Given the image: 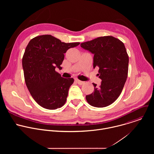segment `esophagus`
I'll return each instance as SVG.
<instances>
[{
	"instance_id": "esophagus-1",
	"label": "esophagus",
	"mask_w": 154,
	"mask_h": 154,
	"mask_svg": "<svg viewBox=\"0 0 154 154\" xmlns=\"http://www.w3.org/2000/svg\"><path fill=\"white\" fill-rule=\"evenodd\" d=\"M75 80L76 81V82H77L79 85H83V84H84V83H85V82H84L81 81V80H79L78 79H75Z\"/></svg>"
}]
</instances>
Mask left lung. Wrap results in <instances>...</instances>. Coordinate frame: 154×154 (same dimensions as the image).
Segmentation results:
<instances>
[{"mask_svg": "<svg viewBox=\"0 0 154 154\" xmlns=\"http://www.w3.org/2000/svg\"><path fill=\"white\" fill-rule=\"evenodd\" d=\"M80 46L94 54L93 67L99 68L101 85L93 83L94 90L86 96L93 106L105 107L120 96L126 82L128 70V56L124 43L112 36L98 37L82 42Z\"/></svg>", "mask_w": 154, "mask_h": 154, "instance_id": "left-lung-1", "label": "left lung"}]
</instances>
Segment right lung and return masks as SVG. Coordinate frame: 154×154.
<instances>
[{
	"instance_id": "obj_1",
	"label": "right lung",
	"mask_w": 154,
	"mask_h": 154,
	"mask_svg": "<svg viewBox=\"0 0 154 154\" xmlns=\"http://www.w3.org/2000/svg\"><path fill=\"white\" fill-rule=\"evenodd\" d=\"M80 42L66 43L51 35L32 39L23 57V68L26 86L36 103L48 109H55L66 101L73 78L64 79L56 71L64 58V54Z\"/></svg>"
}]
</instances>
